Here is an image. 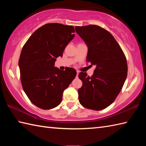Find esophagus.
Wrapping results in <instances>:
<instances>
[{"instance_id": "esophagus-1", "label": "esophagus", "mask_w": 146, "mask_h": 146, "mask_svg": "<svg viewBox=\"0 0 146 146\" xmlns=\"http://www.w3.org/2000/svg\"><path fill=\"white\" fill-rule=\"evenodd\" d=\"M78 73H79V72L78 71H76V77H78Z\"/></svg>"}]
</instances>
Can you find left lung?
<instances>
[{"instance_id":"left-lung-1","label":"left lung","mask_w":146,"mask_h":146,"mask_svg":"<svg viewBox=\"0 0 146 146\" xmlns=\"http://www.w3.org/2000/svg\"><path fill=\"white\" fill-rule=\"evenodd\" d=\"M75 30L88 47L86 61L96 66L92 76L79 73L83 83L78 90L79 102L89 109L103 110L113 103L124 84L126 58L114 37L102 27L76 26Z\"/></svg>"}]
</instances>
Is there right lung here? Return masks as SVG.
Here are the masks:
<instances>
[{
    "label": "right lung",
    "instance_id": "obj_1",
    "mask_svg": "<svg viewBox=\"0 0 146 146\" xmlns=\"http://www.w3.org/2000/svg\"><path fill=\"white\" fill-rule=\"evenodd\" d=\"M75 32L72 26L46 24L30 36L22 49L19 60L22 86L31 102L42 109L60 105L64 90L76 75L73 68L64 71L54 66Z\"/></svg>",
    "mask_w": 146,
    "mask_h": 146
}]
</instances>
